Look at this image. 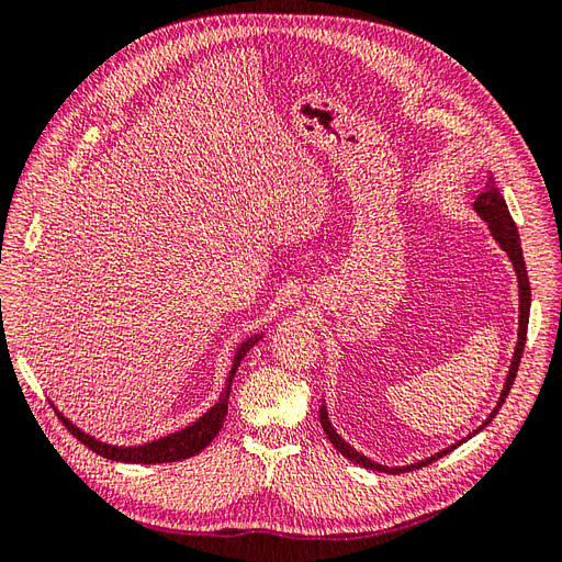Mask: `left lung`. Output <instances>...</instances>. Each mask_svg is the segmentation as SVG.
I'll return each instance as SVG.
<instances>
[{
    "instance_id": "1",
    "label": "left lung",
    "mask_w": 562,
    "mask_h": 562,
    "mask_svg": "<svg viewBox=\"0 0 562 562\" xmlns=\"http://www.w3.org/2000/svg\"><path fill=\"white\" fill-rule=\"evenodd\" d=\"M473 211L479 213V215L485 220L487 227H490V232H492V236H495V241H497V244L502 246V250L508 255V260L514 262L516 277H518V342H516V351H514V359H512V368H508V375H506V382H504V389H502V396H499V401H497V405H495V411H492V413L487 415V419H485V422L481 424V427L475 429L473 434H469L467 438L457 440V443H452L450 448L440 450V452H436V454H431V457H427V459H422V462H415V464H411V467H382V464H378V462H372V459H368L366 454H361L359 450H353L349 443H345L342 436H339V434L333 429V424H330V419H328L326 405H321L318 415H321V427H323V434L328 436L330 443H333L339 452H342L347 459H351V462L361 464V467H366V469H372V471H384V473H398V471H415V469H419V467H427V464L436 462V459H440L443 454L452 452L457 446L467 443V440H469L471 436H475V434H479L481 429H485L487 424L492 422V417H495V415L499 413L502 403L506 401L508 391H512V386H514L516 372H518V366H520V356H522V349H525L527 321H530V302H532L530 279H527V269H525V260H522L520 236H518V229H516V223H514L512 213H508L506 201H504V196L499 194V187L495 184V180H492V178H490V180H487V184H485V192L475 196V201H473Z\"/></svg>"
}]
</instances>
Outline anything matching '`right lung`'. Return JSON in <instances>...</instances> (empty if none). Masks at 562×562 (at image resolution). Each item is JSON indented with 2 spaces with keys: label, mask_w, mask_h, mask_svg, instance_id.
I'll return each instance as SVG.
<instances>
[{
  "label": "right lung",
  "mask_w": 562,
  "mask_h": 562,
  "mask_svg": "<svg viewBox=\"0 0 562 562\" xmlns=\"http://www.w3.org/2000/svg\"><path fill=\"white\" fill-rule=\"evenodd\" d=\"M260 337L262 335H252V337L246 339V342H241L239 349H236L234 361H232V370H229V378H227V386L223 391V396H220V401L211 407L209 413H203L196 422L190 424V427H184V429H180L176 434H168V436H164L159 440H151V443L128 446V448H124V446H110V443H103V440H98V438H93L89 434H83L79 427H75V424L58 411V407H56V413L63 419L65 427L70 429L72 436H77L83 446H87L89 450H93L95 454H103V457L112 459V462H124V464L180 462V459L199 454L217 436V431L223 429V422H225V415H227L229 391H232V380L236 375V368L241 366V359L250 351V347L258 342Z\"/></svg>",
  "instance_id": "obj_1"
}]
</instances>
